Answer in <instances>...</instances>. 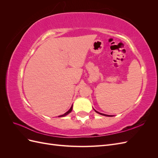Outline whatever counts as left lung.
I'll list each match as a JSON object with an SVG mask.
<instances>
[{"label":"left lung","mask_w":158,"mask_h":158,"mask_svg":"<svg viewBox=\"0 0 158 158\" xmlns=\"http://www.w3.org/2000/svg\"><path fill=\"white\" fill-rule=\"evenodd\" d=\"M95 111L96 112V113H99V114H102V115H104V116H107V117H109V115H107V114H103V113H99V112H98L97 111H95Z\"/></svg>","instance_id":"8db88e82"}]
</instances>
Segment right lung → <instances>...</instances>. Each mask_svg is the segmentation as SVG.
<instances>
[{
  "mask_svg": "<svg viewBox=\"0 0 158 158\" xmlns=\"http://www.w3.org/2000/svg\"><path fill=\"white\" fill-rule=\"evenodd\" d=\"M72 110H73V106H72L71 107H70V109L69 110V111H67V112H66L64 114H61V115H60V116H59V117H64V116H66V115H67V114H69V113H70L71 111H72Z\"/></svg>",
  "mask_w": 158,
  "mask_h": 158,
  "instance_id": "1",
  "label": "right lung"
}]
</instances>
